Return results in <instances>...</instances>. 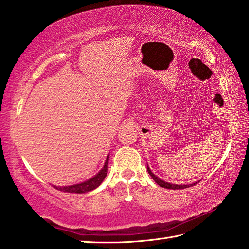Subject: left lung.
<instances>
[{"label": "left lung", "mask_w": 249, "mask_h": 249, "mask_svg": "<svg viewBox=\"0 0 249 249\" xmlns=\"http://www.w3.org/2000/svg\"><path fill=\"white\" fill-rule=\"evenodd\" d=\"M147 172H149L150 176L152 177V178L154 179L155 183L160 185V187H163V188H168V189H183V188H187V187H190V186H194V184H190V185H174V184H170V183H167L165 181H162V179L158 178L154 173H152V171L150 170V168L147 167Z\"/></svg>", "instance_id": "8db88e82"}]
</instances>
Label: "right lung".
<instances>
[{"mask_svg":"<svg viewBox=\"0 0 249 249\" xmlns=\"http://www.w3.org/2000/svg\"><path fill=\"white\" fill-rule=\"evenodd\" d=\"M108 161H109V157H107V160H106L105 166H104L102 170H100L94 178H92L91 179H89V181H87V182L76 184V185H71V186H64V187L54 186V187L57 190H61V192H64V193L83 194V193L91 192V190L98 187L105 179L106 176H107V173H108Z\"/></svg>","mask_w":249,"mask_h":249,"instance_id":"obj_1","label":"right lung"}]
</instances>
